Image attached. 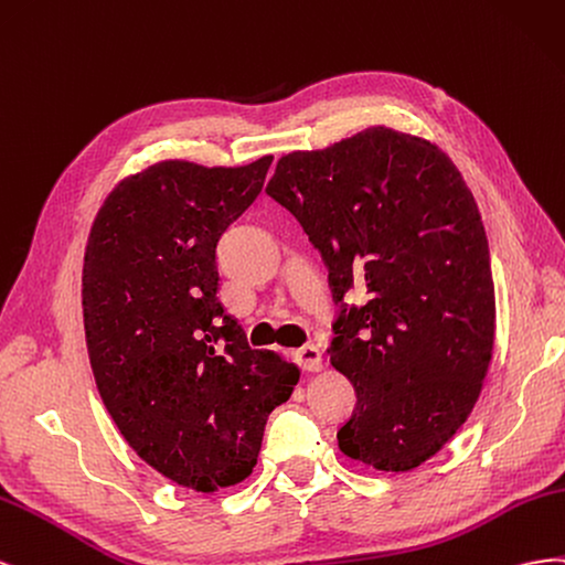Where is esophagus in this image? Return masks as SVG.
Returning a JSON list of instances; mask_svg holds the SVG:
<instances>
[{"label":"esophagus","instance_id":"esophagus-1","mask_svg":"<svg viewBox=\"0 0 565 565\" xmlns=\"http://www.w3.org/2000/svg\"><path fill=\"white\" fill-rule=\"evenodd\" d=\"M294 358L305 372H319L321 369V350L317 345H302L294 352Z\"/></svg>","mask_w":565,"mask_h":565}]
</instances>
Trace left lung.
Masks as SVG:
<instances>
[{"label":"left lung","mask_w":565,"mask_h":565,"mask_svg":"<svg viewBox=\"0 0 565 565\" xmlns=\"http://www.w3.org/2000/svg\"><path fill=\"white\" fill-rule=\"evenodd\" d=\"M269 196L329 267L331 364L358 405L338 447L376 471H412L452 440L482 391L494 345V281L478 205L461 172L424 137L391 127L279 158Z\"/></svg>","instance_id":"1"}]
</instances>
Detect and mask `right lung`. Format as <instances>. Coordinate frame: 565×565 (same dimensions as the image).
<instances>
[{"instance_id":"add662e5","label":"right lung","mask_w":565,"mask_h":565,"mask_svg":"<svg viewBox=\"0 0 565 565\" xmlns=\"http://www.w3.org/2000/svg\"><path fill=\"white\" fill-rule=\"evenodd\" d=\"M269 166L271 156L236 168L160 160L116 184L87 238L96 388L127 445L196 492L250 476L269 412L300 379L281 354L253 350L217 298V244Z\"/></svg>"}]
</instances>
